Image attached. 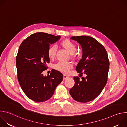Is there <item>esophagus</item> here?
Instances as JSON below:
<instances>
[{
    "label": "esophagus",
    "instance_id": "1",
    "mask_svg": "<svg viewBox=\"0 0 127 127\" xmlns=\"http://www.w3.org/2000/svg\"><path fill=\"white\" fill-rule=\"evenodd\" d=\"M68 78V76H67L66 75H64V76H63V79L64 80H65V79H67Z\"/></svg>",
    "mask_w": 127,
    "mask_h": 127
}]
</instances>
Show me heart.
<instances>
[{
    "instance_id": "heart-1",
    "label": "heart",
    "mask_w": 127,
    "mask_h": 127,
    "mask_svg": "<svg viewBox=\"0 0 127 127\" xmlns=\"http://www.w3.org/2000/svg\"><path fill=\"white\" fill-rule=\"evenodd\" d=\"M60 46L71 54L72 59L76 58V54H74L76 50V47L74 43L68 39H65L60 43ZM56 51V48L55 46L49 47L47 51V55L50 59L53 60L55 58ZM54 68L63 74H67L68 73L69 70L73 68V64L70 62H59L55 65Z\"/></svg>"
}]
</instances>
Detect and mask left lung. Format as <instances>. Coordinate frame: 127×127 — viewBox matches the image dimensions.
Instances as JSON below:
<instances>
[{"instance_id":"obj_1","label":"left lung","mask_w":127,"mask_h":127,"mask_svg":"<svg viewBox=\"0 0 127 127\" xmlns=\"http://www.w3.org/2000/svg\"><path fill=\"white\" fill-rule=\"evenodd\" d=\"M71 39L79 43L82 48V58L76 70L79 75L84 74L86 76L81 80L78 76L74 77L75 84L70 89V94L77 101L87 102L96 98L106 85L109 59L104 47L94 38L81 35Z\"/></svg>"}]
</instances>
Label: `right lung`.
Wrapping results in <instances>:
<instances>
[{"label":"right lung","mask_w":127,"mask_h":127,"mask_svg":"<svg viewBox=\"0 0 127 127\" xmlns=\"http://www.w3.org/2000/svg\"><path fill=\"white\" fill-rule=\"evenodd\" d=\"M60 38L59 35L34 33L22 43L18 50L16 57L18 81L27 96L35 102L50 99L63 80V74L54 69L47 76L43 74L50 62L47 55L50 44Z\"/></svg>","instance_id":"1"}]
</instances>
